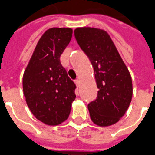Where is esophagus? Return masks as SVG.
Instances as JSON below:
<instances>
[{
	"label": "esophagus",
	"instance_id": "1",
	"mask_svg": "<svg viewBox=\"0 0 155 155\" xmlns=\"http://www.w3.org/2000/svg\"><path fill=\"white\" fill-rule=\"evenodd\" d=\"M75 83L77 87H79L80 86V80L79 79H76L75 80Z\"/></svg>",
	"mask_w": 155,
	"mask_h": 155
}]
</instances>
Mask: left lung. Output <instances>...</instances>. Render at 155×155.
Segmentation results:
<instances>
[{"label":"left lung","mask_w":155,"mask_h":155,"mask_svg":"<svg viewBox=\"0 0 155 155\" xmlns=\"http://www.w3.org/2000/svg\"><path fill=\"white\" fill-rule=\"evenodd\" d=\"M74 35L93 67L98 88L97 98L87 105L90 118L101 127L114 124L124 115L132 100L129 71L107 31L78 27Z\"/></svg>","instance_id":"8db88e82"}]
</instances>
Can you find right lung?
<instances>
[{
    "mask_svg": "<svg viewBox=\"0 0 155 155\" xmlns=\"http://www.w3.org/2000/svg\"><path fill=\"white\" fill-rule=\"evenodd\" d=\"M72 36L71 28L53 27L38 41L22 78L23 93L32 114L56 126L68 118L75 100V83L60 62Z\"/></svg>",
    "mask_w": 155,
    "mask_h": 155,
    "instance_id": "1",
    "label": "right lung"
}]
</instances>
